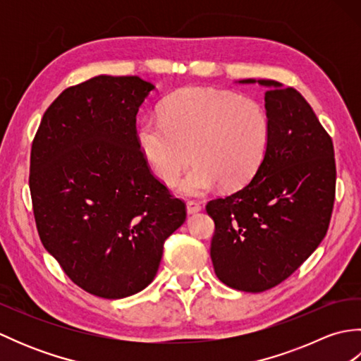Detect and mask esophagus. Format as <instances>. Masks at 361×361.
Wrapping results in <instances>:
<instances>
[{
    "label": "esophagus",
    "mask_w": 361,
    "mask_h": 361,
    "mask_svg": "<svg viewBox=\"0 0 361 361\" xmlns=\"http://www.w3.org/2000/svg\"><path fill=\"white\" fill-rule=\"evenodd\" d=\"M186 209L189 214H195L198 211H202V203L195 202V200H188L186 202Z\"/></svg>",
    "instance_id": "esophagus-1"
}]
</instances>
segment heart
<instances>
[{
    "instance_id": "heart-1",
    "label": "heart",
    "mask_w": 361,
    "mask_h": 361,
    "mask_svg": "<svg viewBox=\"0 0 361 361\" xmlns=\"http://www.w3.org/2000/svg\"><path fill=\"white\" fill-rule=\"evenodd\" d=\"M271 137V119L257 99L190 87L164 99L161 118H144L137 144L153 172L172 183L194 157L178 183L183 194L240 188L262 166Z\"/></svg>"
}]
</instances>
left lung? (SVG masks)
Returning <instances> with one entry per match:
<instances>
[{"mask_svg": "<svg viewBox=\"0 0 361 361\" xmlns=\"http://www.w3.org/2000/svg\"><path fill=\"white\" fill-rule=\"evenodd\" d=\"M264 85L271 137L247 186L208 202L211 259L225 286L260 293L279 286L318 248L331 224L336 166L332 137L295 88Z\"/></svg>", "mask_w": 361, "mask_h": 361, "instance_id": "obj_1", "label": "left lung"}]
</instances>
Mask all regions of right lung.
I'll use <instances>...</instances> for the list:
<instances>
[{
	"label": "right lung",
	"instance_id": "1",
	"mask_svg": "<svg viewBox=\"0 0 361 361\" xmlns=\"http://www.w3.org/2000/svg\"><path fill=\"white\" fill-rule=\"evenodd\" d=\"M155 90L137 75H97L63 90L30 149L29 188L43 247L75 286L121 299L155 278L186 204L153 175L136 114Z\"/></svg>",
	"mask_w": 361,
	"mask_h": 361
}]
</instances>
